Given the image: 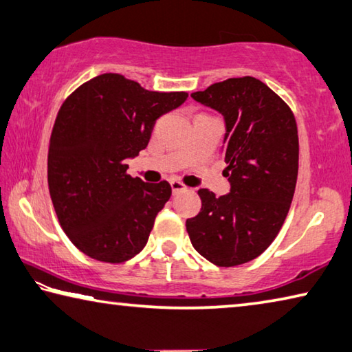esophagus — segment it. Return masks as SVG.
Instances as JSON below:
<instances>
[{
  "label": "esophagus",
  "instance_id": "esophagus-1",
  "mask_svg": "<svg viewBox=\"0 0 352 352\" xmlns=\"http://www.w3.org/2000/svg\"><path fill=\"white\" fill-rule=\"evenodd\" d=\"M170 188H172V192H174V194H178V192H182V190H186L188 189L186 184L182 183L180 180H172L170 182Z\"/></svg>",
  "mask_w": 352,
  "mask_h": 352
}]
</instances>
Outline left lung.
Returning a JSON list of instances; mask_svg holds the SVG:
<instances>
[{"label": "left lung", "instance_id": "left-lung-1", "mask_svg": "<svg viewBox=\"0 0 352 352\" xmlns=\"http://www.w3.org/2000/svg\"><path fill=\"white\" fill-rule=\"evenodd\" d=\"M225 116L223 152L231 192L199 189L201 210L186 220L190 243L219 267L253 261L270 247L284 223L298 177L294 111L252 76L212 83L190 94Z\"/></svg>", "mask_w": 352, "mask_h": 352}]
</instances>
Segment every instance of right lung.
I'll use <instances>...</instances> for the list:
<instances>
[{"mask_svg": "<svg viewBox=\"0 0 352 352\" xmlns=\"http://www.w3.org/2000/svg\"><path fill=\"white\" fill-rule=\"evenodd\" d=\"M186 98L105 73L65 99L50 140L47 186L58 223L82 253L121 264L144 248L172 188L130 177L126 160L147 147L155 121Z\"/></svg>", "mask_w": 352, "mask_h": 352, "instance_id": "obj_1", "label": "right lung"}]
</instances>
